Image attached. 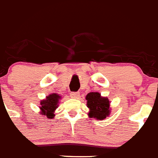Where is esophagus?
Wrapping results in <instances>:
<instances>
[{
  "mask_svg": "<svg viewBox=\"0 0 158 158\" xmlns=\"http://www.w3.org/2000/svg\"><path fill=\"white\" fill-rule=\"evenodd\" d=\"M70 97L72 98H78L79 97V93L78 92H71L70 94Z\"/></svg>",
  "mask_w": 158,
  "mask_h": 158,
  "instance_id": "1",
  "label": "esophagus"
}]
</instances>
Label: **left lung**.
<instances>
[{
    "instance_id": "8db88e82",
    "label": "left lung",
    "mask_w": 158,
    "mask_h": 158,
    "mask_svg": "<svg viewBox=\"0 0 158 158\" xmlns=\"http://www.w3.org/2000/svg\"><path fill=\"white\" fill-rule=\"evenodd\" d=\"M87 106L90 111L88 116L98 120L108 117L110 113V101L106 97H102L98 92H90L86 96Z\"/></svg>"
}]
</instances>
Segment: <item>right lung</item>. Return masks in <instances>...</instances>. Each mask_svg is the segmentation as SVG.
Masks as SVG:
<instances>
[{"mask_svg": "<svg viewBox=\"0 0 158 158\" xmlns=\"http://www.w3.org/2000/svg\"><path fill=\"white\" fill-rule=\"evenodd\" d=\"M61 98L59 94H51L47 96L46 98L40 101V114L42 115H46L48 118H54V111L58 107L59 100Z\"/></svg>", "mask_w": 158, "mask_h": 158, "instance_id": "1", "label": "right lung"}]
</instances>
